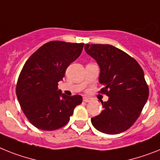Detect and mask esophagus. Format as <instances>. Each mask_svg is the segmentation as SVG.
<instances>
[{"label": "esophagus", "mask_w": 160, "mask_h": 160, "mask_svg": "<svg viewBox=\"0 0 160 160\" xmlns=\"http://www.w3.org/2000/svg\"><path fill=\"white\" fill-rule=\"evenodd\" d=\"M83 101H84V102H91V101H92V99H91L90 98L84 97V98H83Z\"/></svg>", "instance_id": "esophagus-1"}]
</instances>
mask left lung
<instances>
[{
    "mask_svg": "<svg viewBox=\"0 0 160 160\" xmlns=\"http://www.w3.org/2000/svg\"><path fill=\"white\" fill-rule=\"evenodd\" d=\"M84 49L100 68L99 92L109 97L102 102L103 111L91 119L92 124L103 133L118 134L133 124L149 96L144 72L133 58L111 45H88Z\"/></svg>",
    "mask_w": 160,
    "mask_h": 160,
    "instance_id": "1",
    "label": "left lung"
}]
</instances>
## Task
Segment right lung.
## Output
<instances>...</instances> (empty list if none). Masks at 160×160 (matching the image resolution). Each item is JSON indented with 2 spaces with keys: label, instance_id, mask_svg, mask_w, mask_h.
Listing matches in <instances>:
<instances>
[{
  "label": "right lung",
  "instance_id": "1",
  "mask_svg": "<svg viewBox=\"0 0 160 160\" xmlns=\"http://www.w3.org/2000/svg\"><path fill=\"white\" fill-rule=\"evenodd\" d=\"M84 44L53 41L40 47L25 62L18 76L16 95L32 125L52 131L69 122L80 95L67 96L58 89L66 70L82 52Z\"/></svg>",
  "mask_w": 160,
  "mask_h": 160
}]
</instances>
